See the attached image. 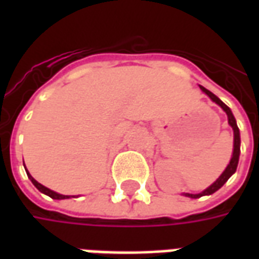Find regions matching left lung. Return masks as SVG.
I'll use <instances>...</instances> for the list:
<instances>
[{"mask_svg":"<svg viewBox=\"0 0 259 259\" xmlns=\"http://www.w3.org/2000/svg\"><path fill=\"white\" fill-rule=\"evenodd\" d=\"M200 89L205 93L206 96L211 98L212 101L215 102V104H218V105H219V107L222 108L223 111L226 112V115H228L229 124H230V126H232V129H233L234 144H233V155H232V159H230V162H229V165L226 166V169L223 170V174L218 178L217 182H213L208 189H205L204 191H201V193H198V194H190V193H186L185 194L186 197H190V198H200V197H202V195L213 194L215 191L219 190V189H221V187L228 182L229 178L236 172V169H237V163H239V157H240V132H239V127H237V123H236V119H234L233 113H232V111H230V108H229L226 104H223V102L221 101L215 94H212L211 91L206 90L205 87L200 85Z\"/></svg>","mask_w":259,"mask_h":259,"instance_id":"1","label":"left lung"}]
</instances>
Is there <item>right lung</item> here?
Masks as SVG:
<instances>
[{
    "instance_id": "1",
    "label": "right lung",
    "mask_w": 259,
    "mask_h": 259,
    "mask_svg": "<svg viewBox=\"0 0 259 259\" xmlns=\"http://www.w3.org/2000/svg\"><path fill=\"white\" fill-rule=\"evenodd\" d=\"M27 176H29V179L31 180V183H33V185L36 186V187H37V189H38V190L41 191V193H44V194H47L48 197H51V198H54V200H64V198H69V195L58 194V193H55V191H53V190H50V189H47L46 186L40 185V183H38V182H37L36 179H33V176H31V175L29 174V172H27Z\"/></svg>"
}]
</instances>
